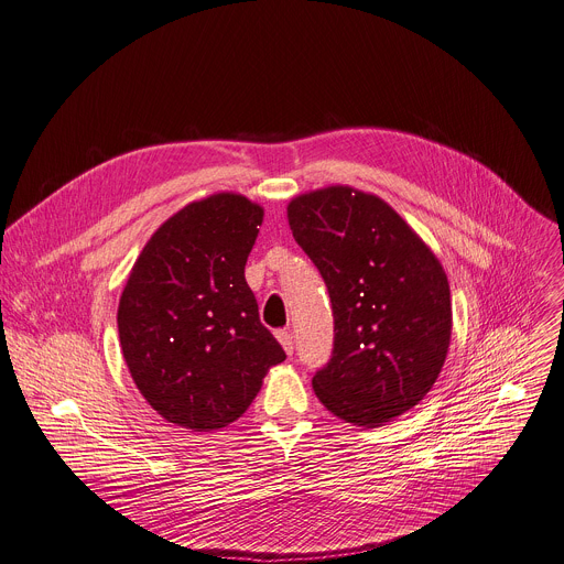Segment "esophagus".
<instances>
[{
    "label": "esophagus",
    "mask_w": 564,
    "mask_h": 564,
    "mask_svg": "<svg viewBox=\"0 0 564 564\" xmlns=\"http://www.w3.org/2000/svg\"><path fill=\"white\" fill-rule=\"evenodd\" d=\"M276 339H279V344L283 346V350H285L288 355L294 352V339H292V333H290V330H279V333H276Z\"/></svg>",
    "instance_id": "34e87169"
}]
</instances>
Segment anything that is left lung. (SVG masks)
I'll return each instance as SVG.
<instances>
[{
  "label": "left lung",
  "mask_w": 564,
  "mask_h": 564,
  "mask_svg": "<svg viewBox=\"0 0 564 564\" xmlns=\"http://www.w3.org/2000/svg\"><path fill=\"white\" fill-rule=\"evenodd\" d=\"M288 220L333 303V357L312 377L318 401L366 429L411 411L451 344L442 263L388 203L352 187L296 196Z\"/></svg>",
  "instance_id": "left-lung-1"
}]
</instances>
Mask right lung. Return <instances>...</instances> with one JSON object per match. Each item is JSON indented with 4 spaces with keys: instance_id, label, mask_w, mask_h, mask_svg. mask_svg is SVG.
Segmentation results:
<instances>
[{
    "instance_id": "right-lung-1",
    "label": "right lung",
    "mask_w": 564,
    "mask_h": 564,
    "mask_svg": "<svg viewBox=\"0 0 564 564\" xmlns=\"http://www.w3.org/2000/svg\"><path fill=\"white\" fill-rule=\"evenodd\" d=\"M261 223L263 207L240 194L189 203L147 240L122 290L124 361L149 406L176 426L231 424L285 359L246 281Z\"/></svg>"
}]
</instances>
